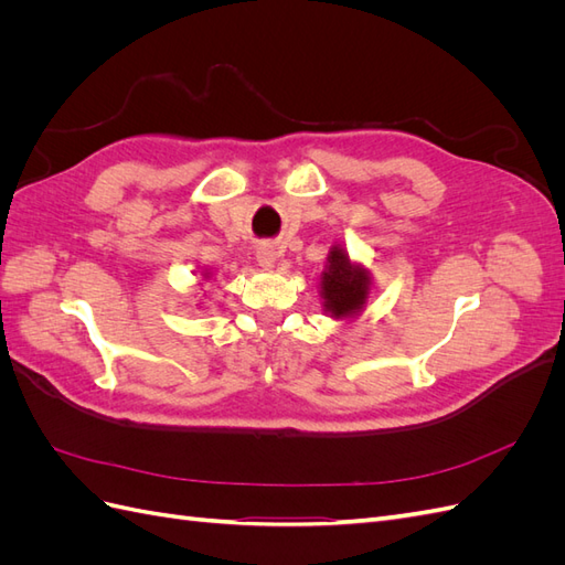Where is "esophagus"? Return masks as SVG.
I'll return each instance as SVG.
<instances>
[{
    "label": "esophagus",
    "instance_id": "1",
    "mask_svg": "<svg viewBox=\"0 0 565 565\" xmlns=\"http://www.w3.org/2000/svg\"><path fill=\"white\" fill-rule=\"evenodd\" d=\"M276 259H278V254L270 245H264V247L256 249V262H259L262 268H273V266H276Z\"/></svg>",
    "mask_w": 565,
    "mask_h": 565
}]
</instances>
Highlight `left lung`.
<instances>
[{
    "label": "left lung",
    "instance_id": "1",
    "mask_svg": "<svg viewBox=\"0 0 565 565\" xmlns=\"http://www.w3.org/2000/svg\"><path fill=\"white\" fill-rule=\"evenodd\" d=\"M370 292V273L353 266L344 249L334 247L328 256V268L320 276V295L324 311L332 318H353L363 311Z\"/></svg>",
    "mask_w": 565,
    "mask_h": 565
}]
</instances>
